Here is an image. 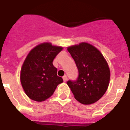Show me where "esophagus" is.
Wrapping results in <instances>:
<instances>
[{"label": "esophagus", "mask_w": 130, "mask_h": 130, "mask_svg": "<svg viewBox=\"0 0 130 130\" xmlns=\"http://www.w3.org/2000/svg\"><path fill=\"white\" fill-rule=\"evenodd\" d=\"M63 81L64 82H66L67 80V75H64L63 77Z\"/></svg>", "instance_id": "esophagus-1"}]
</instances>
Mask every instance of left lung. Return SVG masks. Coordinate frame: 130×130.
I'll use <instances>...</instances> for the list:
<instances>
[{"mask_svg":"<svg viewBox=\"0 0 130 130\" xmlns=\"http://www.w3.org/2000/svg\"><path fill=\"white\" fill-rule=\"evenodd\" d=\"M78 69L75 80L67 81L75 99L84 105L96 102L109 86L110 70L101 52L90 44L82 42L67 48Z\"/></svg>","mask_w":130,"mask_h":130,"instance_id":"1","label":"left lung"}]
</instances>
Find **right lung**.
Wrapping results in <instances>:
<instances>
[{"label": "right lung", "instance_id": "1", "mask_svg": "<svg viewBox=\"0 0 130 130\" xmlns=\"http://www.w3.org/2000/svg\"><path fill=\"white\" fill-rule=\"evenodd\" d=\"M62 49L51 43H43L29 52L21 67L20 76L21 85L29 99L38 102L46 100L63 82L53 65V60Z\"/></svg>", "mask_w": 130, "mask_h": 130}]
</instances>
